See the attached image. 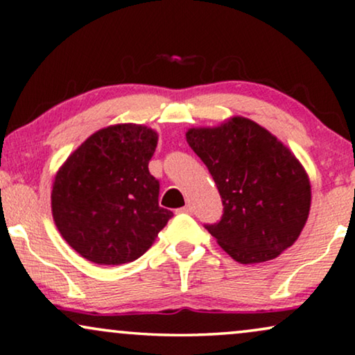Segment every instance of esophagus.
Returning a JSON list of instances; mask_svg holds the SVG:
<instances>
[{"label": "esophagus", "mask_w": 355, "mask_h": 355, "mask_svg": "<svg viewBox=\"0 0 355 355\" xmlns=\"http://www.w3.org/2000/svg\"><path fill=\"white\" fill-rule=\"evenodd\" d=\"M177 212H183V214H191V212H193V206L187 205V206L180 207V209H177Z\"/></svg>", "instance_id": "obj_1"}]
</instances>
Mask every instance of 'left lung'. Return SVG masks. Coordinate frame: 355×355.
<instances>
[{
  "instance_id": "obj_1",
  "label": "left lung",
  "mask_w": 355,
  "mask_h": 355,
  "mask_svg": "<svg viewBox=\"0 0 355 355\" xmlns=\"http://www.w3.org/2000/svg\"><path fill=\"white\" fill-rule=\"evenodd\" d=\"M187 143L206 164L224 205L206 225L220 248L242 264L274 259L304 230L311 205L310 178L294 153L245 116L190 128Z\"/></svg>"
}]
</instances>
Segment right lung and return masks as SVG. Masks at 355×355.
<instances>
[{"mask_svg":"<svg viewBox=\"0 0 355 355\" xmlns=\"http://www.w3.org/2000/svg\"><path fill=\"white\" fill-rule=\"evenodd\" d=\"M159 135L120 123L89 136L55 175L51 214L73 250L96 264H123L153 247L172 211L149 173Z\"/></svg>","mask_w":355,"mask_h":355,"instance_id":"right-lung-1","label":"right lung"}]
</instances>
